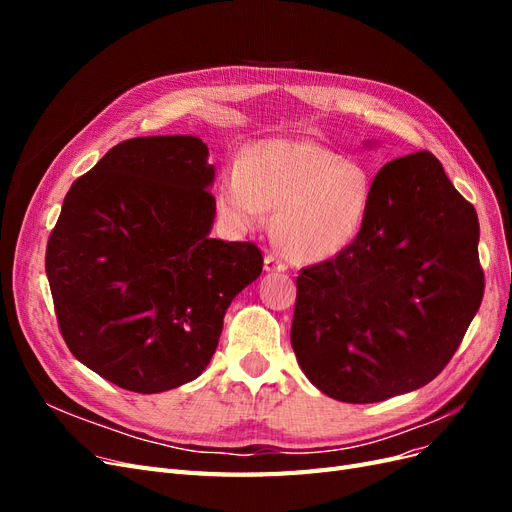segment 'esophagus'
<instances>
[{"label": "esophagus", "mask_w": 512, "mask_h": 512, "mask_svg": "<svg viewBox=\"0 0 512 512\" xmlns=\"http://www.w3.org/2000/svg\"><path fill=\"white\" fill-rule=\"evenodd\" d=\"M288 267H286V262L282 260V258H277V256H273V254H267L265 256V271H286Z\"/></svg>", "instance_id": "obj_1"}]
</instances>
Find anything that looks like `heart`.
I'll use <instances>...</instances> for the list:
<instances>
[{"mask_svg":"<svg viewBox=\"0 0 512 512\" xmlns=\"http://www.w3.org/2000/svg\"><path fill=\"white\" fill-rule=\"evenodd\" d=\"M215 203L247 230L273 213L275 245L297 262L335 258L356 241L374 203L369 170L314 141L275 138L245 151L222 173Z\"/></svg>","mask_w":512,"mask_h":512,"instance_id":"obj_1","label":"heart"}]
</instances>
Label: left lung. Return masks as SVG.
Returning <instances> with one entry per match:
<instances>
[{
	"mask_svg": "<svg viewBox=\"0 0 512 512\" xmlns=\"http://www.w3.org/2000/svg\"><path fill=\"white\" fill-rule=\"evenodd\" d=\"M483 290L476 211L436 156L416 151L380 168L348 250L297 277L290 342L324 395L374 404L440 374Z\"/></svg>",
	"mask_w": 512,
	"mask_h": 512,
	"instance_id": "left-lung-1",
	"label": "left lung"
}]
</instances>
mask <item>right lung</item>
Here are the masks:
<instances>
[{
  "label": "right lung",
  "instance_id": "right-lung-1",
  "mask_svg": "<svg viewBox=\"0 0 512 512\" xmlns=\"http://www.w3.org/2000/svg\"><path fill=\"white\" fill-rule=\"evenodd\" d=\"M196 136H138L72 183L46 245L70 352L134 393L203 374L232 299L262 271L250 241L211 239L215 166Z\"/></svg>",
  "mask_w": 512,
  "mask_h": 512
}]
</instances>
